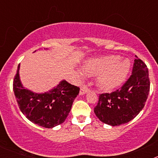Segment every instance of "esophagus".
Here are the masks:
<instances>
[{
	"instance_id": "esophagus-1",
	"label": "esophagus",
	"mask_w": 158,
	"mask_h": 158,
	"mask_svg": "<svg viewBox=\"0 0 158 158\" xmlns=\"http://www.w3.org/2000/svg\"><path fill=\"white\" fill-rule=\"evenodd\" d=\"M90 89L87 87L86 85H83L81 88V90H80V95H84L87 93L88 92H89Z\"/></svg>"
}]
</instances>
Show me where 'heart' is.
<instances>
[{"label": "heart", "mask_w": 158, "mask_h": 158, "mask_svg": "<svg viewBox=\"0 0 158 158\" xmlns=\"http://www.w3.org/2000/svg\"><path fill=\"white\" fill-rule=\"evenodd\" d=\"M130 63L120 61L118 56H107L90 60L85 65V71L90 75H99L97 85L103 90L109 91L120 85L129 72Z\"/></svg>", "instance_id": "obj_1"}]
</instances>
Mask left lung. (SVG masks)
<instances>
[{
    "mask_svg": "<svg viewBox=\"0 0 158 158\" xmlns=\"http://www.w3.org/2000/svg\"><path fill=\"white\" fill-rule=\"evenodd\" d=\"M131 77L123 85L111 93H102L94 112L101 122L119 126L132 120L144 107L150 93L149 71L137 56Z\"/></svg>",
    "mask_w": 158,
    "mask_h": 158,
    "instance_id": "obj_1",
    "label": "left lung"
}]
</instances>
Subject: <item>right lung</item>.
Segmentation results:
<instances>
[{
    "label": "right lung",
    "mask_w": 158,
    "mask_h": 158,
    "mask_svg": "<svg viewBox=\"0 0 158 158\" xmlns=\"http://www.w3.org/2000/svg\"><path fill=\"white\" fill-rule=\"evenodd\" d=\"M19 65L14 77L13 91L19 109L31 122L53 128L65 120L80 89L63 80L49 92L35 93L22 85Z\"/></svg>",
    "instance_id": "obj_1"
}]
</instances>
